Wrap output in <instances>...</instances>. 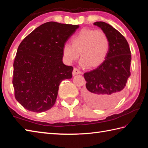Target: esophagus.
Masks as SVG:
<instances>
[{
	"mask_svg": "<svg viewBox=\"0 0 148 148\" xmlns=\"http://www.w3.org/2000/svg\"><path fill=\"white\" fill-rule=\"evenodd\" d=\"M81 74V71L79 70V69L77 68H74L73 69V71H72V74H73V76L77 74Z\"/></svg>",
	"mask_w": 148,
	"mask_h": 148,
	"instance_id": "obj_1",
	"label": "esophagus"
}]
</instances>
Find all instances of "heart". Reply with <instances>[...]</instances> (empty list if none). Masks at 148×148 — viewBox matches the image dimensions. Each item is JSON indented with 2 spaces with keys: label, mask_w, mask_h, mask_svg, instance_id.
<instances>
[{
  "label": "heart",
  "mask_w": 148,
  "mask_h": 148,
  "mask_svg": "<svg viewBox=\"0 0 148 148\" xmlns=\"http://www.w3.org/2000/svg\"><path fill=\"white\" fill-rule=\"evenodd\" d=\"M71 45L63 46V57L70 64L81 56L83 67L95 68L102 65L108 55L110 48L108 36L102 31L83 29L72 37Z\"/></svg>",
  "instance_id": "1"
}]
</instances>
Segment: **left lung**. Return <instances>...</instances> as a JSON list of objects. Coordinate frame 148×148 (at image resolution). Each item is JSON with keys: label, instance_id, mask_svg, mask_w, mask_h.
<instances>
[{"label": "left lung", "instance_id": "left-lung-1", "mask_svg": "<svg viewBox=\"0 0 148 148\" xmlns=\"http://www.w3.org/2000/svg\"><path fill=\"white\" fill-rule=\"evenodd\" d=\"M93 24L108 36L110 48L102 65L84 74L86 83L83 97L90 106L105 109L116 104L123 95L130 76L131 52L126 39L114 28L103 21Z\"/></svg>", "mask_w": 148, "mask_h": 148}]
</instances>
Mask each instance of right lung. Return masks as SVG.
<instances>
[{
  "label": "right lung",
  "instance_id": "1",
  "mask_svg": "<svg viewBox=\"0 0 148 148\" xmlns=\"http://www.w3.org/2000/svg\"><path fill=\"white\" fill-rule=\"evenodd\" d=\"M79 25L49 21L29 34L19 45L14 58V97L34 112L54 106L62 81L71 79L73 67L62 62L63 46Z\"/></svg>",
  "mask_w": 148,
  "mask_h": 148
}]
</instances>
